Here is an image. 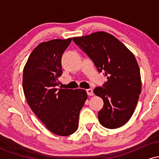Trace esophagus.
Here are the masks:
<instances>
[{
    "label": "esophagus",
    "instance_id": "1",
    "mask_svg": "<svg viewBox=\"0 0 159 159\" xmlns=\"http://www.w3.org/2000/svg\"><path fill=\"white\" fill-rule=\"evenodd\" d=\"M87 95H88V96H93V91L92 89H87Z\"/></svg>",
    "mask_w": 159,
    "mask_h": 159
}]
</instances>
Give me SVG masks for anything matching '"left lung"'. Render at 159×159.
Wrapping results in <instances>:
<instances>
[{"instance_id":"1","label":"left lung","mask_w":159,"mask_h":159,"mask_svg":"<svg viewBox=\"0 0 159 159\" xmlns=\"http://www.w3.org/2000/svg\"><path fill=\"white\" fill-rule=\"evenodd\" d=\"M72 40L93 61L99 72H105L107 81L93 92L103 99L98 112L99 123L107 129L123 126L132 117L139 94L141 78L133 53L108 33L99 31Z\"/></svg>"}]
</instances>
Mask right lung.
<instances>
[{"label":"right lung","instance_id":"obj_1","mask_svg":"<svg viewBox=\"0 0 159 159\" xmlns=\"http://www.w3.org/2000/svg\"><path fill=\"white\" fill-rule=\"evenodd\" d=\"M72 41L52 39L34 49L24 67L22 86L27 104L50 132L60 136L73 134L79 113L87 98L82 89H57L63 73L62 54Z\"/></svg>","mask_w":159,"mask_h":159}]
</instances>
